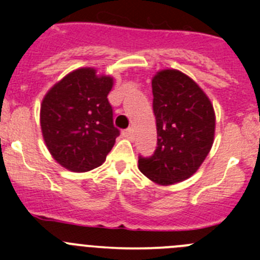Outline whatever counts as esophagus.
<instances>
[{
  "mask_svg": "<svg viewBox=\"0 0 260 260\" xmlns=\"http://www.w3.org/2000/svg\"><path fill=\"white\" fill-rule=\"evenodd\" d=\"M123 136L127 138H133L135 137V133H133V129L132 128H128V129L123 131Z\"/></svg>",
  "mask_w": 260,
  "mask_h": 260,
  "instance_id": "34e87169",
  "label": "esophagus"
}]
</instances>
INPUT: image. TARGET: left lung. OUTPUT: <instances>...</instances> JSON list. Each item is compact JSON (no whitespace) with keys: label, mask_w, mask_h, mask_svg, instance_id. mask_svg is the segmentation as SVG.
<instances>
[{"label":"left lung","mask_w":260,"mask_h":260,"mask_svg":"<svg viewBox=\"0 0 260 260\" xmlns=\"http://www.w3.org/2000/svg\"><path fill=\"white\" fill-rule=\"evenodd\" d=\"M157 147L138 157L140 171L159 185L188 179L210 152L215 113L210 101L192 79L179 70H162L152 80Z\"/></svg>","instance_id":"1"}]
</instances>
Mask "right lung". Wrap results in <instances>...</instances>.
Masks as SVG:
<instances>
[{"mask_svg":"<svg viewBox=\"0 0 260 260\" xmlns=\"http://www.w3.org/2000/svg\"><path fill=\"white\" fill-rule=\"evenodd\" d=\"M95 73L90 68L70 73L41 104V129L50 153L74 172L101 166L120 133L108 101L113 79Z\"/></svg>","mask_w":260,"mask_h":260,"instance_id":"1","label":"right lung"}]
</instances>
